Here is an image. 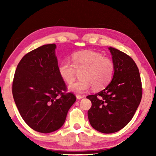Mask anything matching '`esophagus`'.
Segmentation results:
<instances>
[{
    "instance_id": "obj_1",
    "label": "esophagus",
    "mask_w": 156,
    "mask_h": 156,
    "mask_svg": "<svg viewBox=\"0 0 156 156\" xmlns=\"http://www.w3.org/2000/svg\"><path fill=\"white\" fill-rule=\"evenodd\" d=\"M76 98H77V99H81L84 98V96H81V95H76Z\"/></svg>"
}]
</instances>
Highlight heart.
Returning a JSON list of instances; mask_svg holds the SVG:
<instances>
[{
    "mask_svg": "<svg viewBox=\"0 0 156 156\" xmlns=\"http://www.w3.org/2000/svg\"><path fill=\"white\" fill-rule=\"evenodd\" d=\"M72 62L65 60L58 65L59 75L66 83H72L80 73L81 78L68 87L70 91L84 93L91 87L94 90L105 88L112 80L115 65L110 58L94 51H80L73 54Z\"/></svg>",
    "mask_w": 156,
    "mask_h": 156,
    "instance_id": "heart-1",
    "label": "heart"
}]
</instances>
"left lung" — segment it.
Returning <instances> with one entry per match:
<instances>
[{
    "label": "left lung",
    "mask_w": 156,
    "mask_h": 156,
    "mask_svg": "<svg viewBox=\"0 0 156 156\" xmlns=\"http://www.w3.org/2000/svg\"><path fill=\"white\" fill-rule=\"evenodd\" d=\"M115 65L113 79L106 88L87 96L91 100L88 118L92 127L112 133L125 127L141 101L142 87L136 62L125 53L109 47Z\"/></svg>",
    "instance_id": "obj_1"
}]
</instances>
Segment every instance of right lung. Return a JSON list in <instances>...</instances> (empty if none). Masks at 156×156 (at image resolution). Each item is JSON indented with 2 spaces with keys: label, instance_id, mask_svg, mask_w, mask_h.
Segmentation results:
<instances>
[{
  "label": "right lung",
  "instance_id": "add662e5",
  "mask_svg": "<svg viewBox=\"0 0 156 156\" xmlns=\"http://www.w3.org/2000/svg\"><path fill=\"white\" fill-rule=\"evenodd\" d=\"M56 44L38 47L18 63L12 83V94L21 117L34 130L51 133L64 124L76 100L59 75Z\"/></svg>",
  "mask_w": 156,
  "mask_h": 156
}]
</instances>
